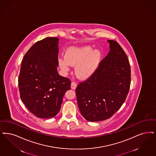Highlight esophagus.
<instances>
[{
	"mask_svg": "<svg viewBox=\"0 0 156 156\" xmlns=\"http://www.w3.org/2000/svg\"><path fill=\"white\" fill-rule=\"evenodd\" d=\"M76 86H77V85H76V83L74 82H73L72 83H71V89H76Z\"/></svg>",
	"mask_w": 156,
	"mask_h": 156,
	"instance_id": "obj_1",
	"label": "esophagus"
}]
</instances>
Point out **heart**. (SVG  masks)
Masks as SVG:
<instances>
[{"instance_id":"1","label":"heart","mask_w":156,"mask_h":156,"mask_svg":"<svg viewBox=\"0 0 156 156\" xmlns=\"http://www.w3.org/2000/svg\"><path fill=\"white\" fill-rule=\"evenodd\" d=\"M102 54L90 46L73 47L65 53V58L60 57L58 62L63 72H67L69 65L75 66V74L81 80H87L94 75L100 64Z\"/></svg>"}]
</instances>
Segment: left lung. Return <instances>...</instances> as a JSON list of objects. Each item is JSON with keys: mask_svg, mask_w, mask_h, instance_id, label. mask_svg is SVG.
Listing matches in <instances>:
<instances>
[{"mask_svg": "<svg viewBox=\"0 0 156 156\" xmlns=\"http://www.w3.org/2000/svg\"><path fill=\"white\" fill-rule=\"evenodd\" d=\"M110 51L94 75L80 83L75 92L82 115L88 121L110 118L124 103L131 84L128 57L117 42L108 40Z\"/></svg>", "mask_w": 156, "mask_h": 156, "instance_id": "1", "label": "left lung"}]
</instances>
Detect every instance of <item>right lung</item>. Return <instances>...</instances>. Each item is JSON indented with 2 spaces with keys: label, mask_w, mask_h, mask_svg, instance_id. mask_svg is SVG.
<instances>
[{
  "label": "right lung",
  "mask_w": 156,
  "mask_h": 156,
  "mask_svg": "<svg viewBox=\"0 0 156 156\" xmlns=\"http://www.w3.org/2000/svg\"><path fill=\"white\" fill-rule=\"evenodd\" d=\"M58 41V37H48L36 42L21 62V99L30 112L41 119L57 114L64 94L71 88L70 80L57 72Z\"/></svg>",
  "instance_id": "1"
}]
</instances>
